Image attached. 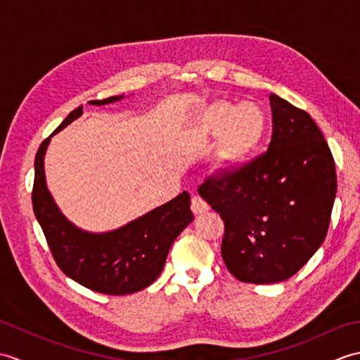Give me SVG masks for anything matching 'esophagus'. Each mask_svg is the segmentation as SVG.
<instances>
[{
  "instance_id": "1",
  "label": "esophagus",
  "mask_w": 360,
  "mask_h": 360,
  "mask_svg": "<svg viewBox=\"0 0 360 360\" xmlns=\"http://www.w3.org/2000/svg\"><path fill=\"white\" fill-rule=\"evenodd\" d=\"M190 207H192L193 215L196 217L204 215V213L209 212V205L205 204L200 196H192V205H190Z\"/></svg>"
}]
</instances>
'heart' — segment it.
Masks as SVG:
<instances>
[{
    "label": "heart",
    "mask_w": 360,
    "mask_h": 360,
    "mask_svg": "<svg viewBox=\"0 0 360 360\" xmlns=\"http://www.w3.org/2000/svg\"><path fill=\"white\" fill-rule=\"evenodd\" d=\"M266 116L254 103L217 101L202 114V133L219 139L215 164L226 174L238 173L255 156L266 134Z\"/></svg>",
    "instance_id": "1"
}]
</instances>
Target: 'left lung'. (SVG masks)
<instances>
[{
	"instance_id": "8db88e82",
	"label": "left lung",
	"mask_w": 360,
	"mask_h": 360,
	"mask_svg": "<svg viewBox=\"0 0 360 360\" xmlns=\"http://www.w3.org/2000/svg\"><path fill=\"white\" fill-rule=\"evenodd\" d=\"M269 102L267 151L198 188L224 221L221 257L229 272L255 285L285 281L308 263L325 240L338 190L334 158L316 122L278 96Z\"/></svg>"
}]
</instances>
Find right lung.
<instances>
[{
  "label": "right lung",
  "mask_w": 360,
  "mask_h": 360,
  "mask_svg": "<svg viewBox=\"0 0 360 360\" xmlns=\"http://www.w3.org/2000/svg\"><path fill=\"white\" fill-rule=\"evenodd\" d=\"M122 97L112 96L89 103L105 105ZM82 112L83 106L71 111L52 134L80 117ZM52 134L41 142L35 155L32 207L57 266L74 281L101 294L125 295L150 286L162 272L173 241L193 221L188 193L182 192L117 231H82L62 215L46 187L43 158Z\"/></svg>",
  "instance_id": "right-lung-1"
}]
</instances>
